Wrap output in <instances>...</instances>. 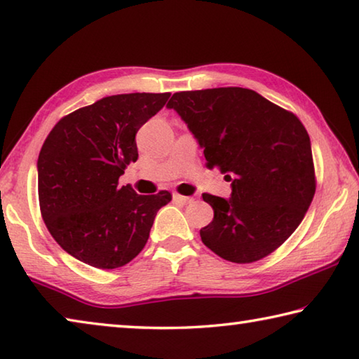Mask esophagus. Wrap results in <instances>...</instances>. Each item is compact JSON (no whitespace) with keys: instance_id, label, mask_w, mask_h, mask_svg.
<instances>
[{"instance_id":"obj_1","label":"esophagus","mask_w":359,"mask_h":359,"mask_svg":"<svg viewBox=\"0 0 359 359\" xmlns=\"http://www.w3.org/2000/svg\"><path fill=\"white\" fill-rule=\"evenodd\" d=\"M172 199H174L175 203H179V204H190L193 201V198L182 196V194H179V193H174L172 194Z\"/></svg>"}]
</instances>
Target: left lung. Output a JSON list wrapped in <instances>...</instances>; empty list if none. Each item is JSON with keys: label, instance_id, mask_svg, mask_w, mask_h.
I'll list each match as a JSON object with an SVG mask.
<instances>
[{"label": "left lung", "instance_id": "8db88e82", "mask_svg": "<svg viewBox=\"0 0 359 359\" xmlns=\"http://www.w3.org/2000/svg\"><path fill=\"white\" fill-rule=\"evenodd\" d=\"M231 182V198L203 194L214 220L199 234L231 263L267 257L299 226L315 194L311 137L301 120L259 93L222 87L174 93L168 102Z\"/></svg>", "mask_w": 359, "mask_h": 359}]
</instances>
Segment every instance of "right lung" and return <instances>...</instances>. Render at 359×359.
Listing matches in <instances>:
<instances>
[{
	"label": "right lung",
	"mask_w": 359,
	"mask_h": 359,
	"mask_svg": "<svg viewBox=\"0 0 359 359\" xmlns=\"http://www.w3.org/2000/svg\"><path fill=\"white\" fill-rule=\"evenodd\" d=\"M171 93L106 96L66 115L38 158L39 208L48 233L71 257L98 269L128 264L147 244L171 193L137 194L118 179L137 160L136 133Z\"/></svg>",
	"instance_id": "1"
}]
</instances>
